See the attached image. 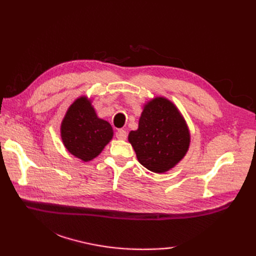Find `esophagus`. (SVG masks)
<instances>
[{
    "instance_id": "34e87169",
    "label": "esophagus",
    "mask_w": 256,
    "mask_h": 256,
    "mask_svg": "<svg viewBox=\"0 0 256 256\" xmlns=\"http://www.w3.org/2000/svg\"><path fill=\"white\" fill-rule=\"evenodd\" d=\"M116 136L118 140H125V138H128V133H126V131H125V130L118 128V131H116Z\"/></svg>"
}]
</instances>
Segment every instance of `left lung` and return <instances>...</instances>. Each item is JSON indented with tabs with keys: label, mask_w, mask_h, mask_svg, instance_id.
<instances>
[{
	"label": "left lung",
	"mask_w": 256,
	"mask_h": 256,
	"mask_svg": "<svg viewBox=\"0 0 256 256\" xmlns=\"http://www.w3.org/2000/svg\"><path fill=\"white\" fill-rule=\"evenodd\" d=\"M138 162L148 170L162 174L186 155L190 134L178 108L165 98H155L144 106L138 128L128 134Z\"/></svg>",
	"instance_id": "8db88e82"
}]
</instances>
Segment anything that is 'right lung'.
Masks as SVG:
<instances>
[{
	"label": "right lung",
	"instance_id": "add662e5",
	"mask_svg": "<svg viewBox=\"0 0 256 256\" xmlns=\"http://www.w3.org/2000/svg\"><path fill=\"white\" fill-rule=\"evenodd\" d=\"M64 145L74 156L88 162L99 155L113 136L110 123L96 116L90 100H76L62 123Z\"/></svg>",
	"mask_w": 256,
	"mask_h": 256
}]
</instances>
